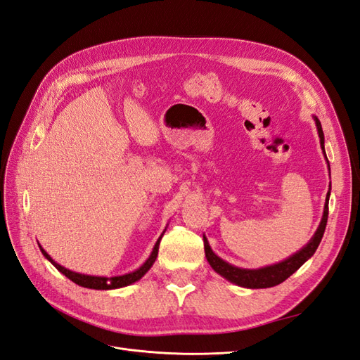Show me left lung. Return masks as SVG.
Masks as SVG:
<instances>
[{
  "label": "left lung",
  "mask_w": 360,
  "mask_h": 360,
  "mask_svg": "<svg viewBox=\"0 0 360 360\" xmlns=\"http://www.w3.org/2000/svg\"><path fill=\"white\" fill-rule=\"evenodd\" d=\"M315 120V124H317V130H319V136H320V144L321 148L324 150V134H323V129H321V123L317 117H314ZM326 156V153H324ZM329 165V162H328ZM330 169V167H329ZM329 197H330V188L328 195H326V202H324V212H323V217H321V222L317 228V231L312 236L311 240L304 245L300 250H297L296 254L291 255L290 258L281 261L278 264L274 266H266V267H261V269H240V267H236L230 263H226L222 258L217 257L209 242H207V238L204 236V250H205V258L209 261V264L212 266V269L216 271V274H219L221 276H224L226 281L233 282L236 285H240L245 288H269V287H275L281 282H284L287 278H290L294 271H296L304 261H308L315 250H317L324 230H326V224H328V216H329Z\"/></svg>",
  "instance_id": "obj_1"
}]
</instances>
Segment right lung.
<instances>
[{"instance_id":"add662e5","label":"right lung","mask_w":360,"mask_h":360,"mask_svg":"<svg viewBox=\"0 0 360 360\" xmlns=\"http://www.w3.org/2000/svg\"><path fill=\"white\" fill-rule=\"evenodd\" d=\"M165 233V231H163ZM163 233L160 234V237L158 238V242L153 248V250H151L150 257L147 258L146 263L141 266L139 269H136L135 271H130V274H126V275H122V276H112V278H105V276H91V275H82V274H76V271H72L66 267L60 266L58 263H56L48 254L46 250L43 249L40 245V250L41 254L45 255V258H48L51 263L56 266L61 274L64 276H68L70 281H73L75 284H78L81 287H85V288H93V290H114V288H122V287H126V285H130L134 284V282L139 281L141 278H143L147 271L150 270V267L153 266V263L156 261V257H158V252H159V243H160V238L163 236Z\"/></svg>"}]
</instances>
